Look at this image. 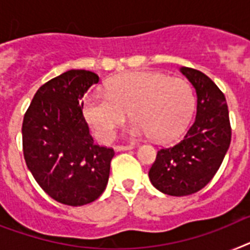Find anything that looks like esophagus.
Instances as JSON below:
<instances>
[{
  "instance_id": "1",
  "label": "esophagus",
  "mask_w": 250,
  "mask_h": 250,
  "mask_svg": "<svg viewBox=\"0 0 250 250\" xmlns=\"http://www.w3.org/2000/svg\"><path fill=\"white\" fill-rule=\"evenodd\" d=\"M134 146H116L115 147V150L117 152H121V150H129V149H133Z\"/></svg>"
}]
</instances>
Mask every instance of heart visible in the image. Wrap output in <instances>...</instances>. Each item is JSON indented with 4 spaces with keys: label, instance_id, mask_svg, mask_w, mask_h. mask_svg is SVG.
<instances>
[{
    "label": "heart",
    "instance_id": "heart-1",
    "mask_svg": "<svg viewBox=\"0 0 250 250\" xmlns=\"http://www.w3.org/2000/svg\"><path fill=\"white\" fill-rule=\"evenodd\" d=\"M193 108L194 94L188 82L148 71L116 76L107 84V93H89L83 102L84 116L102 142L113 139L129 111L134 117L127 127L130 137L172 140L184 131Z\"/></svg>",
    "mask_w": 250,
    "mask_h": 250
}]
</instances>
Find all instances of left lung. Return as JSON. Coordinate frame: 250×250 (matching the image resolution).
Segmentation results:
<instances>
[{
    "mask_svg": "<svg viewBox=\"0 0 250 250\" xmlns=\"http://www.w3.org/2000/svg\"><path fill=\"white\" fill-rule=\"evenodd\" d=\"M197 92V113L184 138L161 148L149 168V180L165 194L183 197L203 189L221 166L231 142L226 98L199 70L180 67Z\"/></svg>",
    "mask_w": 250,
    "mask_h": 250,
    "instance_id": "left-lung-1",
    "label": "left lung"
}]
</instances>
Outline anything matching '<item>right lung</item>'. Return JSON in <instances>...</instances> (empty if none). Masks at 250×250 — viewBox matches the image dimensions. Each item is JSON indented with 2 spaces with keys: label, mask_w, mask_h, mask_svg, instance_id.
Instances as JSON below:
<instances>
[{
  "label": "right lung",
  "mask_w": 250,
  "mask_h": 250,
  "mask_svg": "<svg viewBox=\"0 0 250 250\" xmlns=\"http://www.w3.org/2000/svg\"><path fill=\"white\" fill-rule=\"evenodd\" d=\"M86 70H69L43 84L22 120L26 166L49 197L84 206L102 194L110 176L112 148L94 144L83 116V97L98 83Z\"/></svg>",
  "instance_id": "right-lung-1"
}]
</instances>
